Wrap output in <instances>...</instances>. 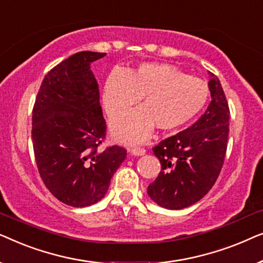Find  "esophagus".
<instances>
[{
  "label": "esophagus",
  "mask_w": 263,
  "mask_h": 263,
  "mask_svg": "<svg viewBox=\"0 0 263 263\" xmlns=\"http://www.w3.org/2000/svg\"><path fill=\"white\" fill-rule=\"evenodd\" d=\"M145 153H146V149L145 148H133V149H130L132 156L140 157V156H143V154H145Z\"/></svg>",
  "instance_id": "1"
}]
</instances>
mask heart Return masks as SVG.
<instances>
[{"instance_id": "obj_1", "label": "heart", "mask_w": 263, "mask_h": 263, "mask_svg": "<svg viewBox=\"0 0 263 263\" xmlns=\"http://www.w3.org/2000/svg\"><path fill=\"white\" fill-rule=\"evenodd\" d=\"M140 99V109L111 122V134L124 143L146 141L154 125L177 129L196 116L208 99V86L167 63H142L127 73L112 71L105 81L103 105L110 118L124 115Z\"/></svg>"}]
</instances>
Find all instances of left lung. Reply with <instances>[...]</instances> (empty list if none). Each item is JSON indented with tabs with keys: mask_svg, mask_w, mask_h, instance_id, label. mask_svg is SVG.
<instances>
[{
	"mask_svg": "<svg viewBox=\"0 0 263 263\" xmlns=\"http://www.w3.org/2000/svg\"><path fill=\"white\" fill-rule=\"evenodd\" d=\"M210 77L212 100L204 114L192 127L153 148L161 170L147 194L166 210H183L200 201L214 185L224 164L230 110L220 81L213 74Z\"/></svg>",
	"mask_w": 263,
	"mask_h": 263,
	"instance_id": "obj_1",
	"label": "left lung"
}]
</instances>
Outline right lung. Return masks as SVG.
<instances>
[{
    "instance_id": "1",
    "label": "right lung",
    "mask_w": 263,
    "mask_h": 263,
    "mask_svg": "<svg viewBox=\"0 0 263 263\" xmlns=\"http://www.w3.org/2000/svg\"><path fill=\"white\" fill-rule=\"evenodd\" d=\"M106 53L81 51L52 68L43 80L32 112V141L41 177L49 192L71 207L103 199L127 151H97L105 120L91 64Z\"/></svg>"
}]
</instances>
